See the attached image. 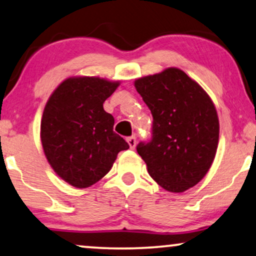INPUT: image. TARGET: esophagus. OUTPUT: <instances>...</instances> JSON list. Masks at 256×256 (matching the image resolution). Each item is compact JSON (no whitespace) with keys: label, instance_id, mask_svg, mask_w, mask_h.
<instances>
[{"label":"esophagus","instance_id":"obj_1","mask_svg":"<svg viewBox=\"0 0 256 256\" xmlns=\"http://www.w3.org/2000/svg\"><path fill=\"white\" fill-rule=\"evenodd\" d=\"M127 142H128L129 146H130V149H134L136 146V138H135V136H130V138H128Z\"/></svg>","mask_w":256,"mask_h":256}]
</instances>
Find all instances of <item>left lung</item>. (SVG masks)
<instances>
[{"mask_svg":"<svg viewBox=\"0 0 256 256\" xmlns=\"http://www.w3.org/2000/svg\"><path fill=\"white\" fill-rule=\"evenodd\" d=\"M135 87L152 115V138L136 146L149 174L170 192L194 186L218 148L219 120L211 98L176 68L140 78Z\"/></svg>","mask_w":256,"mask_h":256,"instance_id":"1","label":"left lung"}]
</instances>
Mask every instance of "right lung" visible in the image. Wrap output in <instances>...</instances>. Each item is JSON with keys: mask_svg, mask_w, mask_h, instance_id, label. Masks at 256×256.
<instances>
[{"mask_svg": "<svg viewBox=\"0 0 256 256\" xmlns=\"http://www.w3.org/2000/svg\"><path fill=\"white\" fill-rule=\"evenodd\" d=\"M120 82L76 76L48 98L40 122L44 154L56 174L72 186L96 184L129 144L113 130L114 118L104 102Z\"/></svg>", "mask_w": 256, "mask_h": 256, "instance_id": "obj_1", "label": "right lung"}]
</instances>
